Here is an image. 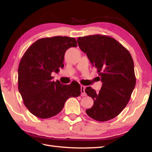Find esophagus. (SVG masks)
<instances>
[{
  "instance_id": "obj_1",
  "label": "esophagus",
  "mask_w": 152,
  "mask_h": 152,
  "mask_svg": "<svg viewBox=\"0 0 152 152\" xmlns=\"http://www.w3.org/2000/svg\"><path fill=\"white\" fill-rule=\"evenodd\" d=\"M81 96H86L87 94L85 92V89H86V87L84 86H81Z\"/></svg>"
}]
</instances>
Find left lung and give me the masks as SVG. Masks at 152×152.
Masks as SVG:
<instances>
[{
    "label": "left lung",
    "instance_id": "8db88e82",
    "mask_svg": "<svg viewBox=\"0 0 152 152\" xmlns=\"http://www.w3.org/2000/svg\"><path fill=\"white\" fill-rule=\"evenodd\" d=\"M79 48L97 69L102 86L99 93L87 87L93 99L86 113L99 122L111 120L126 107L136 85L134 61L129 50L111 37L93 35L77 39Z\"/></svg>",
    "mask_w": 152,
    "mask_h": 152
}]
</instances>
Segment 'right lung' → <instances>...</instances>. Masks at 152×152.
Wrapping results in <instances>:
<instances>
[{
  "label": "right lung",
  "mask_w": 152,
  "mask_h": 152,
  "mask_svg": "<svg viewBox=\"0 0 152 152\" xmlns=\"http://www.w3.org/2000/svg\"><path fill=\"white\" fill-rule=\"evenodd\" d=\"M75 39L56 36L39 39L23 56L18 67V90L31 113L40 118H50L60 112L66 101L78 97L79 84L64 85L54 82L53 72L63 68L66 50L77 47Z\"/></svg>",
  "instance_id": "right-lung-1"
}]
</instances>
